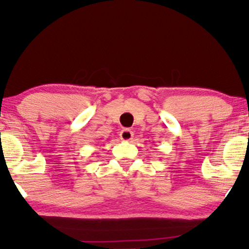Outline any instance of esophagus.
I'll list each match as a JSON object with an SVG mask.
<instances>
[{"label": "esophagus", "mask_w": 249, "mask_h": 249, "mask_svg": "<svg viewBox=\"0 0 249 249\" xmlns=\"http://www.w3.org/2000/svg\"><path fill=\"white\" fill-rule=\"evenodd\" d=\"M121 139L124 142H130L131 139H133V132L130 128H124L121 132Z\"/></svg>", "instance_id": "34e87169"}]
</instances>
